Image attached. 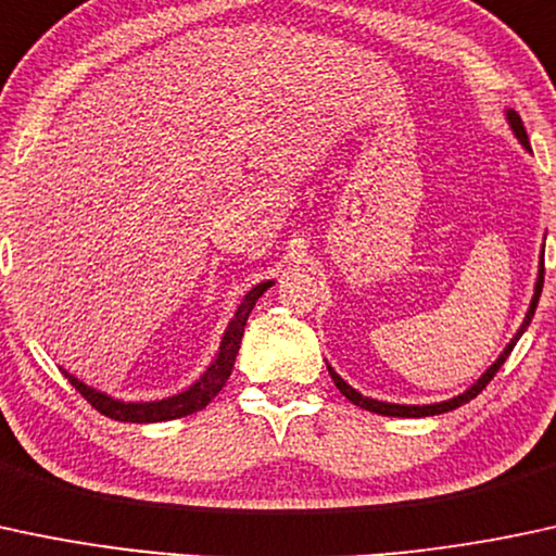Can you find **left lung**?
I'll list each match as a JSON object with an SVG mask.
<instances>
[{
  "instance_id": "obj_1",
  "label": "left lung",
  "mask_w": 556,
  "mask_h": 556,
  "mask_svg": "<svg viewBox=\"0 0 556 556\" xmlns=\"http://www.w3.org/2000/svg\"><path fill=\"white\" fill-rule=\"evenodd\" d=\"M507 121H509V126H513L515 136H517V139H520L522 147L530 149V143H528V134H526V126H522L520 115H517L515 110H507ZM541 289H544V257H541V267H539V280H535V294H533V299H530V309H528L526 320H522L520 330H517V333H515V339L509 341L507 349H504V352L498 354V359L494 362V365H491L489 370H485L483 376H480V378L476 380V383H472L470 389L465 391V394H459V396L448 399V402H439V404H422V407H420V404H389V402H378V399L362 396L359 391H354L352 386H349L346 380L341 378L339 372H336L333 367L328 365V372H330V378H333L336 389H339L341 394H344V396L349 399V402H352V404H357V407H362V409H367V413L386 415V417H430V415H441V413H448V409H457V407H463V404L470 402V399H476V396L480 394V391H483L485 386L491 383V378L496 376V372H498V367H502L504 362H507L509 352H513L517 341H520V336L526 333V328L530 326V320H533V315H535V307H539V296H541Z\"/></svg>"
}]
</instances>
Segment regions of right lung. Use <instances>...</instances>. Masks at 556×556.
Returning <instances> with one entry per match:
<instances>
[{"mask_svg":"<svg viewBox=\"0 0 556 556\" xmlns=\"http://www.w3.org/2000/svg\"><path fill=\"white\" fill-rule=\"evenodd\" d=\"M273 286V280H265V283L254 286L249 294L241 299L239 309H236L233 320L228 323V330L223 333L220 341V352L215 354L212 365L207 367L202 378L197 380L194 386H189L186 391H180L176 396H167L160 399V402H121V399H112L102 391H93L91 386H86L84 380H78L71 372H65V378L76 386V391L86 402L91 404L93 409H99L104 417H112V420H121V422H162V420H176V417H186V415H194L199 409H204L207 404L220 394V389L226 386V380L233 370V362L236 354H239L241 346V336H244V326L249 320V312L254 309L257 299L265 294L267 289Z\"/></svg>","mask_w":556,"mask_h":556,"instance_id":"right-lung-1","label":"right lung"}]
</instances>
